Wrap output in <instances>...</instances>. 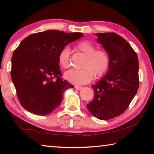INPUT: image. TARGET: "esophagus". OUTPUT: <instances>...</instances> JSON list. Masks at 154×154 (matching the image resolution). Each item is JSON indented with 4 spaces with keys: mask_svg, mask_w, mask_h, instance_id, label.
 <instances>
[{
    "mask_svg": "<svg viewBox=\"0 0 154 154\" xmlns=\"http://www.w3.org/2000/svg\"><path fill=\"white\" fill-rule=\"evenodd\" d=\"M75 89H76V90H80L82 89L83 87H82V86H79V85H75Z\"/></svg>",
    "mask_w": 154,
    "mask_h": 154,
    "instance_id": "esophagus-1",
    "label": "esophagus"
}]
</instances>
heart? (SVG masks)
<instances>
[{
  "mask_svg": "<svg viewBox=\"0 0 154 154\" xmlns=\"http://www.w3.org/2000/svg\"><path fill=\"white\" fill-rule=\"evenodd\" d=\"M77 48L86 55L82 69H71L65 72L64 76L67 81L75 85H83L90 82L94 74L99 78L104 76L110 66V57L107 52L96 50L94 45L88 41H81L77 45ZM71 49L65 47L59 52L58 60L60 66L64 69L70 66Z\"/></svg>",
  "mask_w": 154,
  "mask_h": 154,
  "instance_id": "1",
  "label": "heart"
}]
</instances>
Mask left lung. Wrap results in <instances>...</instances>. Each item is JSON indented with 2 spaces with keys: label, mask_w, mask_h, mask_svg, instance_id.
<instances>
[{
  "label": "left lung",
  "mask_w": 154,
  "mask_h": 154,
  "mask_svg": "<svg viewBox=\"0 0 154 154\" xmlns=\"http://www.w3.org/2000/svg\"><path fill=\"white\" fill-rule=\"evenodd\" d=\"M110 57L106 74L92 88L94 98L87 105L93 116L106 120L120 116L136 95L139 84L136 52L121 36L114 32L95 34Z\"/></svg>",
  "instance_id": "1"
}]
</instances>
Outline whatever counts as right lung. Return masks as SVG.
<instances>
[{"label":"right lung","mask_w":154,"mask_h":154,"mask_svg":"<svg viewBox=\"0 0 154 154\" xmlns=\"http://www.w3.org/2000/svg\"><path fill=\"white\" fill-rule=\"evenodd\" d=\"M83 33L49 30L26 37L14 51L11 76L20 103L26 110L46 116L58 107L68 88L60 77L59 52Z\"/></svg>","instance_id":"add662e5"}]
</instances>
